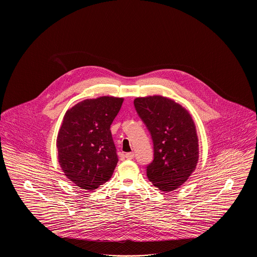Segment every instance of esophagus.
<instances>
[{
  "label": "esophagus",
  "instance_id": "1",
  "mask_svg": "<svg viewBox=\"0 0 257 257\" xmlns=\"http://www.w3.org/2000/svg\"><path fill=\"white\" fill-rule=\"evenodd\" d=\"M135 154L134 152H128L125 154V158L128 160L133 159L134 158Z\"/></svg>",
  "mask_w": 257,
  "mask_h": 257
}]
</instances>
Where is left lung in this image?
Returning <instances> with one entry per match:
<instances>
[{"label":"left lung","mask_w":257,"mask_h":257,"mask_svg":"<svg viewBox=\"0 0 257 257\" xmlns=\"http://www.w3.org/2000/svg\"><path fill=\"white\" fill-rule=\"evenodd\" d=\"M135 109L153 142L154 158L147 166L150 182L171 192L186 182L198 160V140L190 113L163 96L136 98Z\"/></svg>","instance_id":"left-lung-1"}]
</instances>
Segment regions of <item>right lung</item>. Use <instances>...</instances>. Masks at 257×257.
I'll return each mask as SVG.
<instances>
[{
    "label": "right lung",
    "mask_w": 257,
    "mask_h": 257,
    "mask_svg": "<svg viewBox=\"0 0 257 257\" xmlns=\"http://www.w3.org/2000/svg\"><path fill=\"white\" fill-rule=\"evenodd\" d=\"M123 98L86 99L67 110L57 147L61 170L70 181L86 191L107 182L118 162L110 125Z\"/></svg>",
    "instance_id": "add662e5"
}]
</instances>
